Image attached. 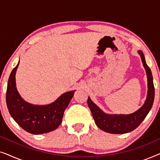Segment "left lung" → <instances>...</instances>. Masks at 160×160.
I'll list each match as a JSON object with an SVG mask.
<instances>
[{"mask_svg":"<svg viewBox=\"0 0 160 160\" xmlns=\"http://www.w3.org/2000/svg\"><path fill=\"white\" fill-rule=\"evenodd\" d=\"M138 53L141 56L143 65L147 76L148 91L146 99L143 106L130 114H110L102 111L91 98L88 97L87 104L90 109L94 120L98 128L105 132L112 134H124L134 130L143 121L152 108L154 100V87L153 76L149 67L146 62L145 57L141 50Z\"/></svg>","mask_w":160,"mask_h":160,"instance_id":"8db88e82","label":"left lung"}]
</instances>
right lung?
<instances>
[{
	"instance_id": "obj_1",
	"label": "right lung",
	"mask_w": 160,
	"mask_h": 160,
	"mask_svg": "<svg viewBox=\"0 0 160 160\" xmlns=\"http://www.w3.org/2000/svg\"><path fill=\"white\" fill-rule=\"evenodd\" d=\"M19 63V61L10 74L6 89V104L11 117L23 130L31 134H43L56 130L62 122L64 111L75 90L63 93L52 103H30L21 97L17 88L15 76Z\"/></svg>"
}]
</instances>
